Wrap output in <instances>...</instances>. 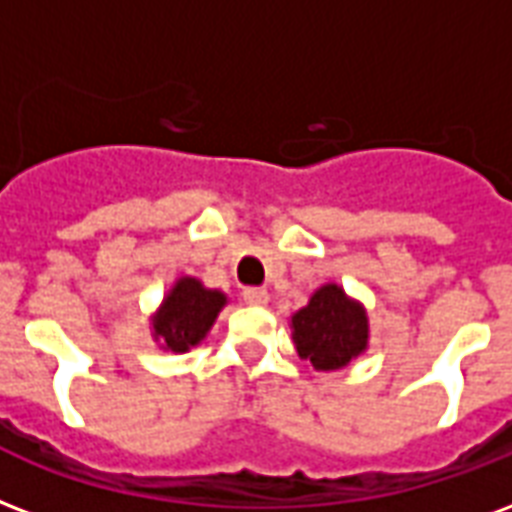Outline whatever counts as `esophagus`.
I'll return each mask as SVG.
<instances>
[{
    "instance_id": "esophagus-1",
    "label": "esophagus",
    "mask_w": 512,
    "mask_h": 512,
    "mask_svg": "<svg viewBox=\"0 0 512 512\" xmlns=\"http://www.w3.org/2000/svg\"><path fill=\"white\" fill-rule=\"evenodd\" d=\"M241 298H244V304L249 306L268 304V293L263 287H244V290H241Z\"/></svg>"
}]
</instances>
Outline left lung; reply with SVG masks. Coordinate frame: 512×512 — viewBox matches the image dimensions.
Masks as SVG:
<instances>
[{"label":"left lung","mask_w":512,"mask_h":512,"mask_svg":"<svg viewBox=\"0 0 512 512\" xmlns=\"http://www.w3.org/2000/svg\"><path fill=\"white\" fill-rule=\"evenodd\" d=\"M293 339L298 355L309 358L314 369H342L366 350V312L352 304L342 287L325 285L293 314Z\"/></svg>","instance_id":"left-lung-1"}]
</instances>
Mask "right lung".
<instances>
[{
  "label": "right lung",
  "instance_id": "obj_1",
  "mask_svg": "<svg viewBox=\"0 0 512 512\" xmlns=\"http://www.w3.org/2000/svg\"><path fill=\"white\" fill-rule=\"evenodd\" d=\"M222 306V293L206 290L198 279H179L154 320V333L165 339L168 350H187L206 336Z\"/></svg>",
  "mask_w": 512,
  "mask_h": 512
}]
</instances>
